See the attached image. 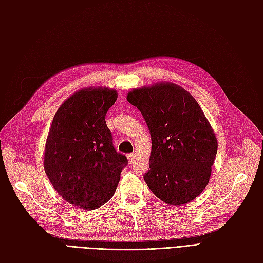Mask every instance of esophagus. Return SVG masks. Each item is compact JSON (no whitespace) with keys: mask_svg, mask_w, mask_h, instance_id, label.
<instances>
[{"mask_svg":"<svg viewBox=\"0 0 263 263\" xmlns=\"http://www.w3.org/2000/svg\"><path fill=\"white\" fill-rule=\"evenodd\" d=\"M127 159H128L129 164H133L135 162V153H129V155H127Z\"/></svg>","mask_w":263,"mask_h":263,"instance_id":"1","label":"esophagus"}]
</instances>
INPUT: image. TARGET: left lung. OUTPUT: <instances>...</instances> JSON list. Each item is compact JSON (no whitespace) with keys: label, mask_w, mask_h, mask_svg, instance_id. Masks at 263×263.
Here are the masks:
<instances>
[{"label":"left lung","mask_w":263,"mask_h":263,"mask_svg":"<svg viewBox=\"0 0 263 263\" xmlns=\"http://www.w3.org/2000/svg\"><path fill=\"white\" fill-rule=\"evenodd\" d=\"M127 101L140 111L151 135L144 182L168 204L194 200L209 183L218 152V140L200 105L172 83L133 89Z\"/></svg>","instance_id":"8db88e82"}]
</instances>
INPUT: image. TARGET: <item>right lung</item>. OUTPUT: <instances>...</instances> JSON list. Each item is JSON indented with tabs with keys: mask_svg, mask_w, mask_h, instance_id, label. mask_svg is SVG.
Returning <instances> with one entry per match:
<instances>
[{
	"mask_svg": "<svg viewBox=\"0 0 263 263\" xmlns=\"http://www.w3.org/2000/svg\"><path fill=\"white\" fill-rule=\"evenodd\" d=\"M116 99L114 89L78 90L59 107L45 141L43 166L53 188L84 210L110 200L128 163L115 150L105 122Z\"/></svg>",
	"mask_w": 263,
	"mask_h": 263,
	"instance_id": "1",
	"label": "right lung"
}]
</instances>
